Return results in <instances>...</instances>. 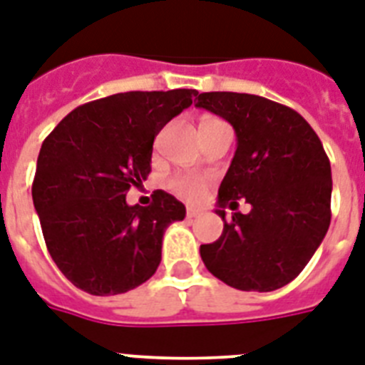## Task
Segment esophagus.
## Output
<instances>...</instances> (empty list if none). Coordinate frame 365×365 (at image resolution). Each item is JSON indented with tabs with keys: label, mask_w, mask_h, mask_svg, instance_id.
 Instances as JSON below:
<instances>
[{
	"label": "esophagus",
	"mask_w": 365,
	"mask_h": 365,
	"mask_svg": "<svg viewBox=\"0 0 365 365\" xmlns=\"http://www.w3.org/2000/svg\"><path fill=\"white\" fill-rule=\"evenodd\" d=\"M200 210L198 208H195V206H187V217L189 219H195V217H198V215H200Z\"/></svg>",
	"instance_id": "obj_1"
}]
</instances>
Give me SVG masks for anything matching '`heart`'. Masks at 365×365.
Segmentation results:
<instances>
[{"label":"heart","instance_id":"b5f03b06","mask_svg":"<svg viewBox=\"0 0 365 365\" xmlns=\"http://www.w3.org/2000/svg\"><path fill=\"white\" fill-rule=\"evenodd\" d=\"M206 120H215V118H204L202 121ZM173 187L174 191L183 195L185 198L197 200V198L202 197L204 191H206V182L198 176H178L173 180Z\"/></svg>","mask_w":365,"mask_h":365}]
</instances>
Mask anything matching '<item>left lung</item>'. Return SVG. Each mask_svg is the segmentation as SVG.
Listing matches in <instances>:
<instances>
[{"label":"left lung","mask_w":365,"mask_h":365,"mask_svg":"<svg viewBox=\"0 0 365 365\" xmlns=\"http://www.w3.org/2000/svg\"><path fill=\"white\" fill-rule=\"evenodd\" d=\"M198 108L234 127L236 153L217 195L223 234L200 245L204 264L238 290L281 289L306 268L330 227L331 168L321 138L296 110L250 93L208 91ZM246 198L250 214L224 219Z\"/></svg>","instance_id":"1"}]
</instances>
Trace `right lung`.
<instances>
[{
    "mask_svg": "<svg viewBox=\"0 0 365 365\" xmlns=\"http://www.w3.org/2000/svg\"><path fill=\"white\" fill-rule=\"evenodd\" d=\"M197 96L115 93L69 112L44 138L31 187L35 210L50 257L84 292L121 294L155 274L163 234L185 217V206L161 189L150 206H129L125 195L152 170L159 131Z\"/></svg>",
    "mask_w": 365,
    "mask_h": 365,
    "instance_id": "add662e5",
    "label": "right lung"
}]
</instances>
